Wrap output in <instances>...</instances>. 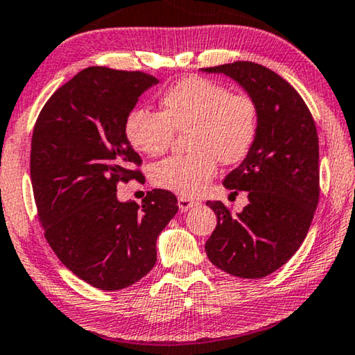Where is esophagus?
<instances>
[{"label":"esophagus","instance_id":"obj_1","mask_svg":"<svg viewBox=\"0 0 355 355\" xmlns=\"http://www.w3.org/2000/svg\"><path fill=\"white\" fill-rule=\"evenodd\" d=\"M200 202L195 201V200H190V198H184V196H179L178 198V206L181 209V212H187L190 209H193L198 206Z\"/></svg>","mask_w":355,"mask_h":355}]
</instances>
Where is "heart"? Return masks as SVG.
I'll return each mask as SVG.
<instances>
[{"mask_svg": "<svg viewBox=\"0 0 355 355\" xmlns=\"http://www.w3.org/2000/svg\"><path fill=\"white\" fill-rule=\"evenodd\" d=\"M259 105L247 92H232L218 81L187 77L160 97V113L133 108L127 114V141L138 153L160 155L174 132L185 135L191 154L173 155L153 166V182L184 198H195L216 178L218 160L239 165L259 135Z\"/></svg>", "mask_w": 355, "mask_h": 355, "instance_id": "1", "label": "heart"}]
</instances>
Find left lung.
I'll return each mask as SVG.
<instances>
[{
	"mask_svg": "<svg viewBox=\"0 0 355 355\" xmlns=\"http://www.w3.org/2000/svg\"><path fill=\"white\" fill-rule=\"evenodd\" d=\"M205 72L236 80L259 105V135L223 185L248 205L232 214L222 201H207L217 228L206 242L214 266L241 278H263L297 252L319 201V143L315 119L286 80L261 64L236 61Z\"/></svg>",
	"mask_w": 355,
	"mask_h": 355,
	"instance_id": "8db88e82",
	"label": "left lung"
}]
</instances>
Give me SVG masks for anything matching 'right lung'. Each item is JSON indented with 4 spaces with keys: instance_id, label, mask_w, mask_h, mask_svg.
Masks as SVG:
<instances>
[{
    "instance_id": "obj_1",
    "label": "right lung",
    "mask_w": 355,
    "mask_h": 355,
    "mask_svg": "<svg viewBox=\"0 0 355 355\" xmlns=\"http://www.w3.org/2000/svg\"><path fill=\"white\" fill-rule=\"evenodd\" d=\"M159 80L139 71L96 66L55 91L34 124L31 182L45 239L61 263L102 291L148 274L157 237L176 216L171 191H148L141 206L121 202L119 182L143 176L124 123Z\"/></svg>"
}]
</instances>
